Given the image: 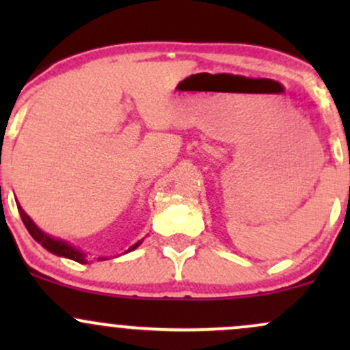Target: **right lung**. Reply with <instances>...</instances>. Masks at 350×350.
<instances>
[{"mask_svg":"<svg viewBox=\"0 0 350 350\" xmlns=\"http://www.w3.org/2000/svg\"><path fill=\"white\" fill-rule=\"evenodd\" d=\"M18 211H19V215H21V219H23V224H24V226H26L27 232H29L31 237H33L36 242L41 243L47 252L54 253V255H57V256H64V258H70V260H74V262H77V263H87V255H85V253L77 250V248L72 247V245H69V243H66V242H64V240H55V239H52V237H49L47 234H44L41 228H39L33 222V220H31V217L23 211L21 206L18 207ZM142 242H143V239L139 240V242H136L135 245H131V247L128 248V250L124 252V253L133 252L135 248H138L139 245H142ZM98 260H107V258H98Z\"/></svg>","mask_w":350,"mask_h":350,"instance_id":"add662e5","label":"right lung"}]
</instances>
